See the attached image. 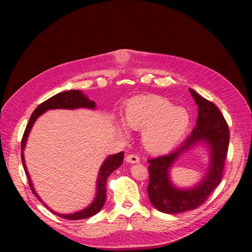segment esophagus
Returning a JSON list of instances; mask_svg holds the SVG:
<instances>
[{
	"label": "esophagus",
	"mask_w": 252,
	"mask_h": 252,
	"mask_svg": "<svg viewBox=\"0 0 252 252\" xmlns=\"http://www.w3.org/2000/svg\"><path fill=\"white\" fill-rule=\"evenodd\" d=\"M126 161L128 163H139L140 162V157L136 154H128L126 157Z\"/></svg>",
	"instance_id": "34e87169"
}]
</instances>
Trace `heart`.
Segmentation results:
<instances>
[{
	"label": "heart",
	"mask_w": 252,
	"mask_h": 252,
	"mask_svg": "<svg viewBox=\"0 0 252 252\" xmlns=\"http://www.w3.org/2000/svg\"><path fill=\"white\" fill-rule=\"evenodd\" d=\"M124 123L118 130L126 133V126L142 130V144L152 154L174 149L190 126L188 112L161 96H139L127 101L124 108Z\"/></svg>",
	"instance_id": "obj_1"
}]
</instances>
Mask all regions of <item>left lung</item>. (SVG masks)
Segmentation results:
<instances>
[{
    "label": "left lung",
    "mask_w": 252,
    "mask_h": 252,
    "mask_svg": "<svg viewBox=\"0 0 252 252\" xmlns=\"http://www.w3.org/2000/svg\"><path fill=\"white\" fill-rule=\"evenodd\" d=\"M198 106L196 127L179 148L149 159L148 196L152 205L164 214H180L199 207L221 181L229 148L230 133L226 119L217 106L189 89ZM204 142L211 162L205 178L196 187L179 189L171 183L169 169L184 152Z\"/></svg>",
    "instance_id": "1"
}]
</instances>
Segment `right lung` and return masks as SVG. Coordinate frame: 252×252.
I'll use <instances>...</instances> for the list:
<instances>
[{"label":"right lung","instance_id":"1","mask_svg":"<svg viewBox=\"0 0 252 252\" xmlns=\"http://www.w3.org/2000/svg\"><path fill=\"white\" fill-rule=\"evenodd\" d=\"M76 108L95 109L96 108V103L94 101L90 100L87 96H85L82 91L70 90V91H66V92H61V93H59V94L51 97L50 99L46 100L45 102H43L42 104H39L37 106L36 109L32 112V116L30 118V122H29L28 126H26V128L24 130V134H23L22 141H21V160H22V164H23V167H24V170H25L26 177H28V179H29L30 187H31L32 193L38 198L39 201H42V199L39 198V196L36 194L35 190L33 189L30 174L28 171V168H26V165H25L24 154H23L25 145H26V141H28L29 135L31 133V129H32L34 122L37 119V117L39 115H42L47 110H50V109H76ZM123 160H124V152H119V153L110 155L104 160V162L102 163V165L100 167L98 179H97L96 197H95L94 201H93L85 209L76 211V213L70 214V215H61V214L55 213L54 210L50 209L49 206H47L43 201H42V203H44V205L46 207H48L53 214H55V215L59 216L60 218H63V219H66V220H84V219H88L90 217L95 216L96 214L99 213V211L102 209V207L105 204V200H106V182H107V179L111 175V173H113V171L116 168H118L119 166L122 165Z\"/></svg>","mask_w":252,"mask_h":252}]
</instances>
